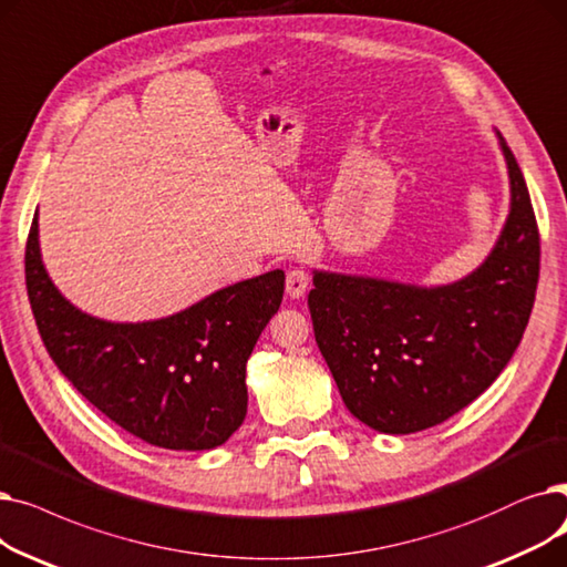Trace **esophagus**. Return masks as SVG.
Returning <instances> with one entry per match:
<instances>
[{
  "instance_id": "34e87169",
  "label": "esophagus",
  "mask_w": 567,
  "mask_h": 567,
  "mask_svg": "<svg viewBox=\"0 0 567 567\" xmlns=\"http://www.w3.org/2000/svg\"><path fill=\"white\" fill-rule=\"evenodd\" d=\"M307 288H309V272H307V269L292 267L290 272L286 275V292L295 300V298H302Z\"/></svg>"
}]
</instances>
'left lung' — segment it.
<instances>
[{"mask_svg":"<svg viewBox=\"0 0 567 567\" xmlns=\"http://www.w3.org/2000/svg\"><path fill=\"white\" fill-rule=\"evenodd\" d=\"M509 214L492 254L447 286L313 272V334L346 409L381 434L445 422L487 390L528 326L540 233L515 154L501 133Z\"/></svg>","mask_w":567,"mask_h":567,"instance_id":"obj_1","label":"left lung"}]
</instances>
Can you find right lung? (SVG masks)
<instances>
[{"mask_svg": "<svg viewBox=\"0 0 567 567\" xmlns=\"http://www.w3.org/2000/svg\"><path fill=\"white\" fill-rule=\"evenodd\" d=\"M24 279L52 362L128 434L198 452L226 443L245 422L247 360L284 300L281 269L221 288L168 318L101 320L75 309L50 281L34 214Z\"/></svg>", "mask_w": 567, "mask_h": 567, "instance_id": "obj_1", "label": "right lung"}]
</instances>
